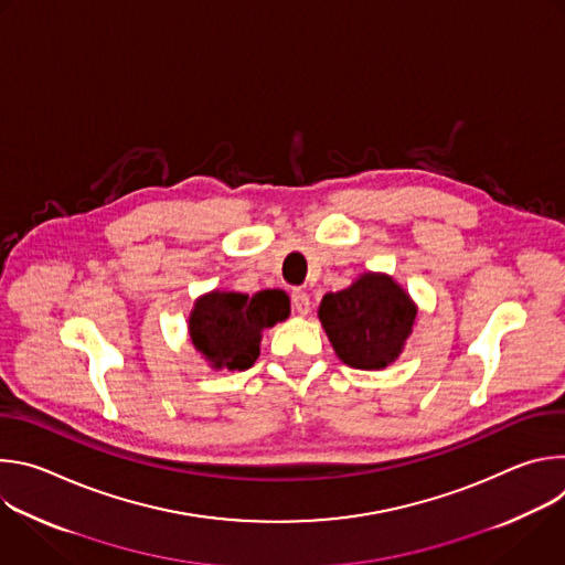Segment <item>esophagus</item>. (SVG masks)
Wrapping results in <instances>:
<instances>
[{
  "label": "esophagus",
  "mask_w": 565,
  "mask_h": 565,
  "mask_svg": "<svg viewBox=\"0 0 565 565\" xmlns=\"http://www.w3.org/2000/svg\"><path fill=\"white\" fill-rule=\"evenodd\" d=\"M292 308L299 312V315H308L310 312V297L306 290H292Z\"/></svg>",
  "instance_id": "1"
}]
</instances>
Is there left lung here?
I'll return each instance as SVG.
<instances>
[{
  "mask_svg": "<svg viewBox=\"0 0 565 565\" xmlns=\"http://www.w3.org/2000/svg\"><path fill=\"white\" fill-rule=\"evenodd\" d=\"M317 317L347 366L380 371L405 351L418 306L391 275L366 270L344 290L321 297Z\"/></svg>",
  "mask_w": 565,
  "mask_h": 565,
  "instance_id": "left-lung-1",
  "label": "left lung"
}]
</instances>
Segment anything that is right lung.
I'll return each instance as SVG.
<instances>
[{"label":"right lung","mask_w":565,"mask_h":565,"mask_svg":"<svg viewBox=\"0 0 565 565\" xmlns=\"http://www.w3.org/2000/svg\"><path fill=\"white\" fill-rule=\"evenodd\" d=\"M290 299L279 288L253 297L232 290H210L194 301L188 331L194 351L221 371H246L259 358L262 333L288 319Z\"/></svg>","instance_id":"obj_1"}]
</instances>
